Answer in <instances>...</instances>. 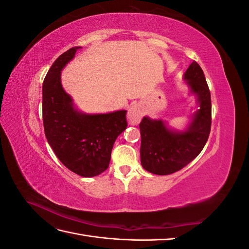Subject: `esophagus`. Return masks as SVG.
Here are the masks:
<instances>
[{"label":"esophagus","instance_id":"34e87169","mask_svg":"<svg viewBox=\"0 0 249 249\" xmlns=\"http://www.w3.org/2000/svg\"><path fill=\"white\" fill-rule=\"evenodd\" d=\"M142 110L138 105H133V106L127 111V122L132 125H137L142 118Z\"/></svg>","mask_w":249,"mask_h":249}]
</instances>
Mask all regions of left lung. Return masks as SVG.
<instances>
[{"mask_svg": "<svg viewBox=\"0 0 249 249\" xmlns=\"http://www.w3.org/2000/svg\"><path fill=\"white\" fill-rule=\"evenodd\" d=\"M184 80L190 92L197 97L198 109L192 115L185 131L169 129L162 119L143 117L139 124L141 134V165L158 176H167L185 167L196 158L208 141L212 105L211 93L201 67L193 61Z\"/></svg>", "mask_w": 249, "mask_h": 249, "instance_id": "1", "label": "left lung"}]
</instances>
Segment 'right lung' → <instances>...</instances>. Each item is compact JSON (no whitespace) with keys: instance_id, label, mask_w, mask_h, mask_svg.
<instances>
[{"instance_id":"add662e5","label":"right lung","mask_w":249,"mask_h":249,"mask_svg":"<svg viewBox=\"0 0 249 249\" xmlns=\"http://www.w3.org/2000/svg\"><path fill=\"white\" fill-rule=\"evenodd\" d=\"M81 47L60 55L42 84V119L50 146L65 167L90 178L109 166L116 138L127 125L126 111L85 114L76 109L61 84V71Z\"/></svg>"}]
</instances>
